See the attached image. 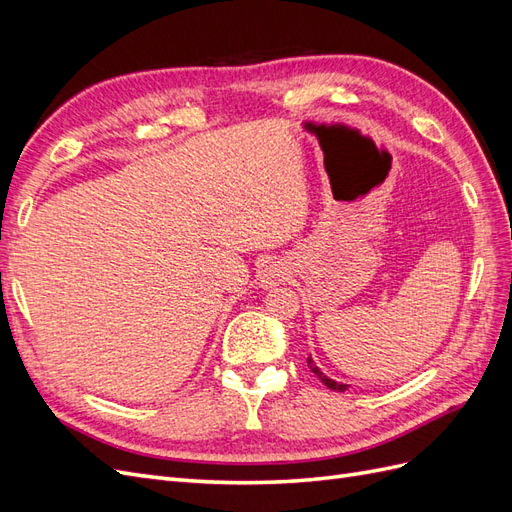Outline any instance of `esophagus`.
Masks as SVG:
<instances>
[{"label": "esophagus", "instance_id": "1", "mask_svg": "<svg viewBox=\"0 0 512 512\" xmlns=\"http://www.w3.org/2000/svg\"><path fill=\"white\" fill-rule=\"evenodd\" d=\"M286 275H288V269L282 265V262H269V265H265V269L260 271V284L277 286L286 280Z\"/></svg>", "mask_w": 512, "mask_h": 512}]
</instances>
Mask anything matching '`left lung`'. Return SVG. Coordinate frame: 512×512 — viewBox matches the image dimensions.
Listing matches in <instances>:
<instances>
[{
  "mask_svg": "<svg viewBox=\"0 0 512 512\" xmlns=\"http://www.w3.org/2000/svg\"><path fill=\"white\" fill-rule=\"evenodd\" d=\"M307 367L312 369V374H316L318 378H320V382L324 384V386H329L331 391H337V393H344L346 389H348V384H339V382H335V380H331V378H327L322 374V371L316 367V363L312 361V356H307Z\"/></svg>",
  "mask_w": 512,
  "mask_h": 512,
  "instance_id": "left-lung-1",
  "label": "left lung"
}]
</instances>
